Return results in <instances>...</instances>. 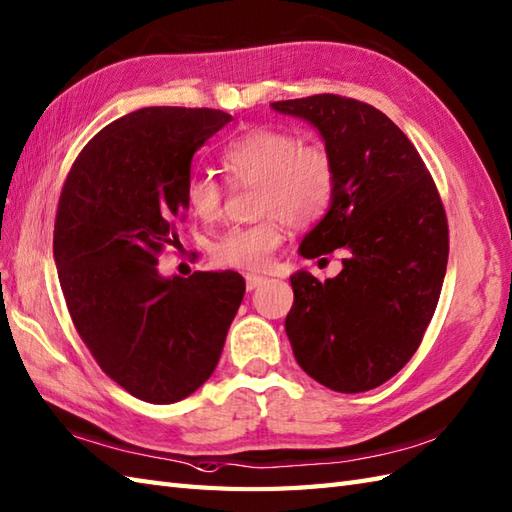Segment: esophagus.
I'll list each match as a JSON object with an SVG mask.
<instances>
[{
  "mask_svg": "<svg viewBox=\"0 0 512 512\" xmlns=\"http://www.w3.org/2000/svg\"><path fill=\"white\" fill-rule=\"evenodd\" d=\"M268 279L266 277H261V275H246V288L248 290H257L259 288V285H264Z\"/></svg>",
  "mask_w": 512,
  "mask_h": 512,
  "instance_id": "34e87169",
  "label": "esophagus"
}]
</instances>
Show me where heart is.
<instances>
[{
  "label": "heart",
  "mask_w": 512,
  "mask_h": 512,
  "mask_svg": "<svg viewBox=\"0 0 512 512\" xmlns=\"http://www.w3.org/2000/svg\"><path fill=\"white\" fill-rule=\"evenodd\" d=\"M222 168L235 187H257V213L268 216L251 227H233L211 244L218 266L264 270L283 240L281 222L307 227L327 211L334 194V168L320 146L301 144L288 130L255 128L222 152ZM185 202L200 220H216L222 187L207 174L185 185Z\"/></svg>",
  "instance_id": "b5f03b06"
}]
</instances>
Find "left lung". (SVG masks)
Returning a JSON list of instances; mask_svg holds the SVG:
<instances>
[{"label": "left lung", "mask_w": 512, "mask_h": 512, "mask_svg": "<svg viewBox=\"0 0 512 512\" xmlns=\"http://www.w3.org/2000/svg\"><path fill=\"white\" fill-rule=\"evenodd\" d=\"M270 106L314 126L334 168L329 209L299 253H344L334 279L290 277L294 358L336 392L377 388L419 349L441 296L449 255L441 196L412 141L375 106L331 93Z\"/></svg>", "instance_id": "1"}]
</instances>
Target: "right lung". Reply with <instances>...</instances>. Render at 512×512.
Segmentation results:
<instances>
[{
  "label": "right lung",
  "instance_id": "add662e5",
  "mask_svg": "<svg viewBox=\"0 0 512 512\" xmlns=\"http://www.w3.org/2000/svg\"><path fill=\"white\" fill-rule=\"evenodd\" d=\"M213 109L146 106L102 128L71 165L56 209L54 261L67 310L95 362L148 403H174L216 371L246 283L233 270L163 277L157 255L189 209Z\"/></svg>",
  "mask_w": 512,
  "mask_h": 512
}]
</instances>
